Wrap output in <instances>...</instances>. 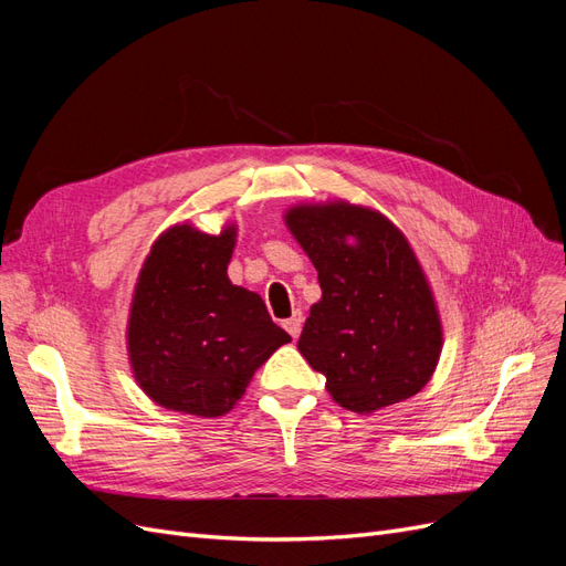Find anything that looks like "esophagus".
Returning a JSON list of instances; mask_svg holds the SVG:
<instances>
[{
    "label": "esophagus",
    "mask_w": 566,
    "mask_h": 566,
    "mask_svg": "<svg viewBox=\"0 0 566 566\" xmlns=\"http://www.w3.org/2000/svg\"><path fill=\"white\" fill-rule=\"evenodd\" d=\"M302 323H304V316H302V312H293V316H290L287 321H285V331L293 335V337H300V333H302Z\"/></svg>",
    "instance_id": "1"
}]
</instances>
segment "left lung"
I'll return each mask as SVG.
<instances>
[{"label": "left lung", "mask_w": 566, "mask_h": 566, "mask_svg": "<svg viewBox=\"0 0 566 566\" xmlns=\"http://www.w3.org/2000/svg\"><path fill=\"white\" fill-rule=\"evenodd\" d=\"M283 221L318 271L321 300L297 347L331 397L368 416L418 394L437 370L443 328L403 231L342 198L290 205Z\"/></svg>", "instance_id": "obj_1"}]
</instances>
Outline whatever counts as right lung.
Here are the masks:
<instances>
[{
    "instance_id": "right-lung-1",
    "label": "right lung",
    "mask_w": 566,
    "mask_h": 566,
    "mask_svg": "<svg viewBox=\"0 0 566 566\" xmlns=\"http://www.w3.org/2000/svg\"><path fill=\"white\" fill-rule=\"evenodd\" d=\"M235 241L238 224L212 235L179 221L156 238L136 276L125 333L129 368L167 410L227 416L256 368L293 339L260 295L229 281Z\"/></svg>"
}]
</instances>
